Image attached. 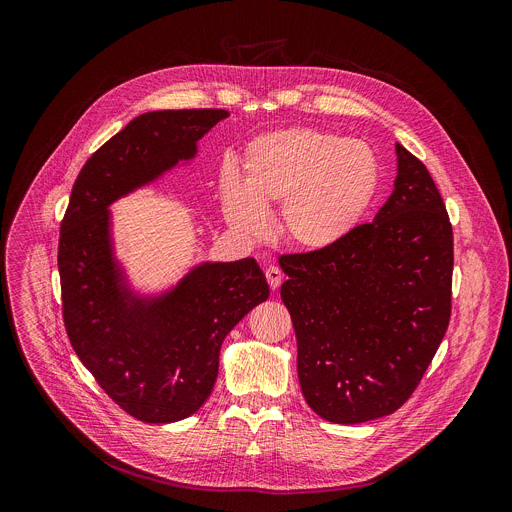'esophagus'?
Instances as JSON below:
<instances>
[{"mask_svg":"<svg viewBox=\"0 0 512 512\" xmlns=\"http://www.w3.org/2000/svg\"><path fill=\"white\" fill-rule=\"evenodd\" d=\"M265 279H267V283H269V287L271 289H277L279 285H281V281H283V273H281V269H277V267H267L265 269Z\"/></svg>","mask_w":512,"mask_h":512,"instance_id":"obj_1","label":"esophagus"}]
</instances>
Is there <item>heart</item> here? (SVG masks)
Returning a JSON list of instances; mask_svg holds the SVG:
<instances>
[{
  "label": "heart",
  "mask_w": 512,
  "mask_h": 512,
  "mask_svg": "<svg viewBox=\"0 0 512 512\" xmlns=\"http://www.w3.org/2000/svg\"><path fill=\"white\" fill-rule=\"evenodd\" d=\"M377 190L379 162L367 143L289 127L249 141L241 186L225 184L221 208L237 233L257 239L267 229L265 210L279 204V237L298 251L326 253L358 229Z\"/></svg>",
  "instance_id": "1"
}]
</instances>
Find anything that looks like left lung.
<instances>
[{
  "label": "left lung",
  "instance_id": "obj_1",
  "mask_svg": "<svg viewBox=\"0 0 512 512\" xmlns=\"http://www.w3.org/2000/svg\"><path fill=\"white\" fill-rule=\"evenodd\" d=\"M395 152V190L373 223L358 225L332 251L279 257L300 387L332 423L397 411L450 324V216L423 162L401 143Z\"/></svg>",
  "mask_w": 512,
  "mask_h": 512
}]
</instances>
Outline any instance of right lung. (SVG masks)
<instances>
[{
  "instance_id": "add662e5",
  "label": "right lung",
  "mask_w": 512,
  "mask_h": 512,
  "mask_svg": "<svg viewBox=\"0 0 512 512\" xmlns=\"http://www.w3.org/2000/svg\"><path fill=\"white\" fill-rule=\"evenodd\" d=\"M225 109L150 111L87 160L60 225L58 271L68 340L101 389L131 417L172 423L212 393L225 336L269 285L253 257L192 267L174 287L141 296L115 257L109 206L196 158Z\"/></svg>"
}]
</instances>
